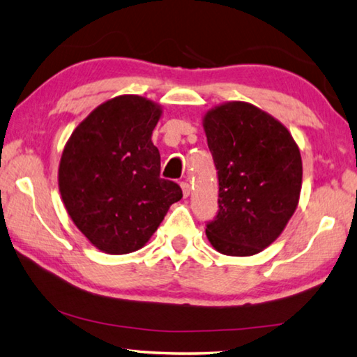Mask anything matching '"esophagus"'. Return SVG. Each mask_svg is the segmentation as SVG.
Listing matches in <instances>:
<instances>
[{
  "label": "esophagus",
  "instance_id": "esophagus-1",
  "mask_svg": "<svg viewBox=\"0 0 357 357\" xmlns=\"http://www.w3.org/2000/svg\"><path fill=\"white\" fill-rule=\"evenodd\" d=\"M181 189H183L184 197H189L190 195L192 189H190V184L189 183H181Z\"/></svg>",
  "mask_w": 357,
  "mask_h": 357
}]
</instances>
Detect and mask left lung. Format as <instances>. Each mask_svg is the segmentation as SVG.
<instances>
[{
  "mask_svg": "<svg viewBox=\"0 0 357 357\" xmlns=\"http://www.w3.org/2000/svg\"><path fill=\"white\" fill-rule=\"evenodd\" d=\"M203 128L219 178V211L206 236L223 255H255L280 236L298 208V144L280 121L247 102L213 108Z\"/></svg>",
  "mask_w": 357,
  "mask_h": 357,
  "instance_id": "8db88e82",
  "label": "left lung"
}]
</instances>
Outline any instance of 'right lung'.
<instances>
[{
    "instance_id": "add662e5",
    "label": "right lung",
    "mask_w": 357,
    "mask_h": 357,
    "mask_svg": "<svg viewBox=\"0 0 357 357\" xmlns=\"http://www.w3.org/2000/svg\"><path fill=\"white\" fill-rule=\"evenodd\" d=\"M162 108L124 94L88 114L66 143L58 184L66 211L99 250L130 253L148 243L181 187L160 178L151 135Z\"/></svg>"
}]
</instances>
